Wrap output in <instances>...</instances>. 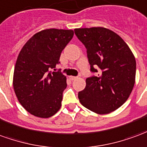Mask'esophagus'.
<instances>
[{"label": "esophagus", "mask_w": 147, "mask_h": 147, "mask_svg": "<svg viewBox=\"0 0 147 147\" xmlns=\"http://www.w3.org/2000/svg\"><path fill=\"white\" fill-rule=\"evenodd\" d=\"M69 78L70 79L71 81H74V80H76V79L78 78V77H74V76H69Z\"/></svg>", "instance_id": "obj_1"}]
</instances>
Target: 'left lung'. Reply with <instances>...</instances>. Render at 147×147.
Listing matches in <instances>:
<instances>
[{"label": "left lung", "instance_id": "8db88e82", "mask_svg": "<svg viewBox=\"0 0 147 147\" xmlns=\"http://www.w3.org/2000/svg\"><path fill=\"white\" fill-rule=\"evenodd\" d=\"M74 32L87 49L91 71L100 69L97 77L86 79L85 89L78 92L79 100L96 114L111 113L127 101L134 88L135 56L123 39L108 28H76Z\"/></svg>", "mask_w": 147, "mask_h": 147}]
</instances>
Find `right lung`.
Segmentation results:
<instances>
[{
    "instance_id": "right-lung-1",
    "label": "right lung",
    "mask_w": 147,
    "mask_h": 147,
    "mask_svg": "<svg viewBox=\"0 0 147 147\" xmlns=\"http://www.w3.org/2000/svg\"><path fill=\"white\" fill-rule=\"evenodd\" d=\"M73 36V30L45 29L35 34L21 49L12 84L19 102L30 114L49 118L61 108L66 77L51 69L59 62Z\"/></svg>"
}]
</instances>
